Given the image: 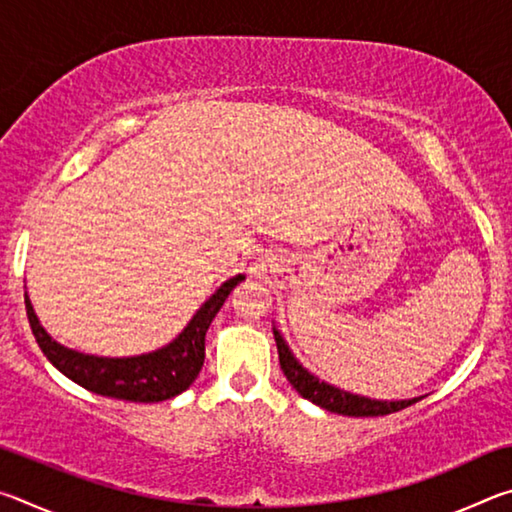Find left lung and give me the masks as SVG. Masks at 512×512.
<instances>
[{
	"mask_svg": "<svg viewBox=\"0 0 512 512\" xmlns=\"http://www.w3.org/2000/svg\"><path fill=\"white\" fill-rule=\"evenodd\" d=\"M273 334H275L277 354H280V366H282L284 377L289 379V384L296 388L305 400L314 402L316 406H320V409L339 413V415H352V418H375V415H388V413L402 411L406 406H411L420 400V397H413V400L386 402V400H370V397L341 391V388L327 384V381L311 375L307 368H302V363L293 357L287 341L282 339V334L277 332L275 327H273Z\"/></svg>",
	"mask_w": 512,
	"mask_h": 512,
	"instance_id": "left-lung-1",
	"label": "left lung"
}]
</instances>
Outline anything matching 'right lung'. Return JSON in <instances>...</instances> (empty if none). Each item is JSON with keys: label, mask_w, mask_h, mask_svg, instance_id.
I'll return each mask as SVG.
<instances>
[{"label": "right lung", "mask_w": 512, "mask_h": 512, "mask_svg": "<svg viewBox=\"0 0 512 512\" xmlns=\"http://www.w3.org/2000/svg\"><path fill=\"white\" fill-rule=\"evenodd\" d=\"M244 280L246 275L225 280L203 302V307L196 311L176 339L164 348L140 354V357H94V354L69 350L45 332L27 293H24V305H27L31 332L36 336L40 350L65 377L103 397L149 404L171 400L194 384L205 361L207 327L212 325L230 291Z\"/></svg>", "instance_id": "right-lung-1"}]
</instances>
